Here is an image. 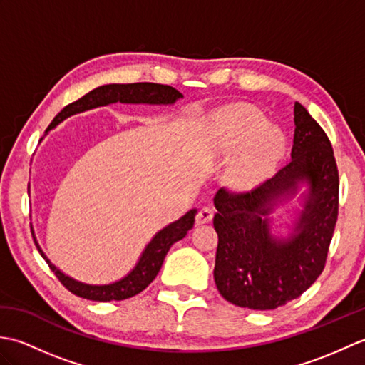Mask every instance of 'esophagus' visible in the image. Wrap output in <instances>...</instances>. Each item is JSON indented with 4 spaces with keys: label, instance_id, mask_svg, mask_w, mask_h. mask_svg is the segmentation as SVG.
<instances>
[{
    "label": "esophagus",
    "instance_id": "obj_1",
    "mask_svg": "<svg viewBox=\"0 0 365 365\" xmlns=\"http://www.w3.org/2000/svg\"><path fill=\"white\" fill-rule=\"evenodd\" d=\"M213 215H215V210H213V208H212L210 205L202 207V208H200V210L197 212V215H196V222H197V224L210 222V221L213 220Z\"/></svg>",
    "mask_w": 365,
    "mask_h": 365
}]
</instances>
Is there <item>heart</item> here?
I'll list each match as a JSON object with an SVG mask.
<instances>
[{"label": "heart", "mask_w": 365, "mask_h": 365, "mask_svg": "<svg viewBox=\"0 0 365 365\" xmlns=\"http://www.w3.org/2000/svg\"><path fill=\"white\" fill-rule=\"evenodd\" d=\"M213 143L221 153L244 145L232 161L230 182L240 188H254L265 182L285 152V136L268 125L265 114L251 105H230L213 120Z\"/></svg>", "instance_id": "heart-1"}]
</instances>
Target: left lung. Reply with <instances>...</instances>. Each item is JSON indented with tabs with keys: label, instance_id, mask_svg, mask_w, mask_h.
<instances>
[{
	"label": "left lung",
	"instance_id": "8db88e82",
	"mask_svg": "<svg viewBox=\"0 0 365 365\" xmlns=\"http://www.w3.org/2000/svg\"><path fill=\"white\" fill-rule=\"evenodd\" d=\"M292 161L246 192L215 196L218 234L215 284L224 299L269 311L297 299L322 274L339 215V170L323 128L294 103ZM309 185L305 207L287 239L270 235L267 215L281 200Z\"/></svg>",
	"mask_w": 365,
	"mask_h": 365
}]
</instances>
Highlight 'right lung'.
I'll return each instance as SVG.
<instances>
[{"label":"right lung","instance_id":"obj_1","mask_svg":"<svg viewBox=\"0 0 365 365\" xmlns=\"http://www.w3.org/2000/svg\"><path fill=\"white\" fill-rule=\"evenodd\" d=\"M183 96L175 88L166 86V84H157V83H131V84H105L94 91L88 92L86 96L76 100V102L67 105L63 111H61L53 122L46 128L50 131L63 122L68 115L78 114L83 111L92 110V108L103 106L108 103H149V105H173L175 100L182 98ZM197 210L192 208L187 215H183L180 220L170 222L169 226L161 229L157 235L152 238V242L145 246L136 267L130 271V273L122 277L120 281L108 284V285H89L75 281L71 276H66L63 271L58 269L53 263L46 259V255L42 252L41 246H37L38 252H41L45 262L48 263L50 269L53 271L59 282L63 284L68 292L80 298H86L91 301H122L135 297L139 292H143L147 285H149L155 277H157L158 271L165 262L166 254L169 247L173 246L178 240H182L187 232L195 224V216Z\"/></svg>","mask_w":365,"mask_h":365}]
</instances>
